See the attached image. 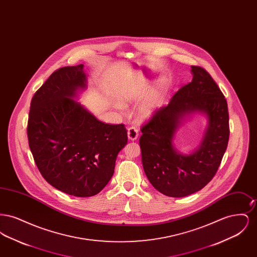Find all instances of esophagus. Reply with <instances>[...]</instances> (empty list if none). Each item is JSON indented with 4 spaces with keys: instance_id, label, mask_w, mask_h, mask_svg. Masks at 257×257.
I'll return each mask as SVG.
<instances>
[{
    "instance_id": "1",
    "label": "esophagus",
    "mask_w": 257,
    "mask_h": 257,
    "mask_svg": "<svg viewBox=\"0 0 257 257\" xmlns=\"http://www.w3.org/2000/svg\"><path fill=\"white\" fill-rule=\"evenodd\" d=\"M127 135H128V139L130 141H136L138 139V137H139V132H138V130L135 127H130L128 129Z\"/></svg>"
}]
</instances>
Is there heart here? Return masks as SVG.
<instances>
[{"label":"heart","mask_w":257,"mask_h":257,"mask_svg":"<svg viewBox=\"0 0 257 257\" xmlns=\"http://www.w3.org/2000/svg\"><path fill=\"white\" fill-rule=\"evenodd\" d=\"M165 93L166 84L163 81L158 82L151 89L147 84L138 83L120 89L116 94V102L118 108L121 109V106L137 104L145 98L138 107L137 116L140 120H147L159 109Z\"/></svg>","instance_id":"b5f03b06"}]
</instances>
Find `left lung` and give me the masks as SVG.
Wrapping results in <instances>:
<instances>
[{"mask_svg": "<svg viewBox=\"0 0 257 257\" xmlns=\"http://www.w3.org/2000/svg\"><path fill=\"white\" fill-rule=\"evenodd\" d=\"M193 80L142 127L140 147L149 182L165 196L184 197L205 187L220 167L229 139L227 103L207 71L191 66ZM198 114L207 120L201 144L188 155L174 146L181 125Z\"/></svg>", "mask_w": 257, "mask_h": 257, "instance_id": "1", "label": "left lung"}]
</instances>
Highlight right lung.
I'll use <instances>...</instances> for the list:
<instances>
[{
    "instance_id": "obj_1",
    "label": "right lung",
    "mask_w": 257,
    "mask_h": 257,
    "mask_svg": "<svg viewBox=\"0 0 257 257\" xmlns=\"http://www.w3.org/2000/svg\"><path fill=\"white\" fill-rule=\"evenodd\" d=\"M86 84L83 64L55 71L32 99L27 128L44 179L79 197L94 196L109 183L128 140L123 124L101 122L77 102Z\"/></svg>"
}]
</instances>
